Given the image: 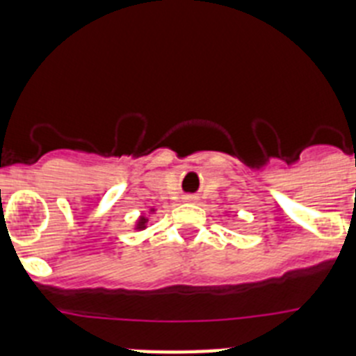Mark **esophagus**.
<instances>
[{"mask_svg": "<svg viewBox=\"0 0 356 356\" xmlns=\"http://www.w3.org/2000/svg\"><path fill=\"white\" fill-rule=\"evenodd\" d=\"M184 200H185V201H191V203H193V201H196L197 197H196V196H193V194H188V196H185Z\"/></svg>", "mask_w": 356, "mask_h": 356, "instance_id": "1", "label": "esophagus"}]
</instances>
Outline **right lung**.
<instances>
[{"label": "right lung", "mask_w": 356, "mask_h": 356, "mask_svg": "<svg viewBox=\"0 0 356 356\" xmlns=\"http://www.w3.org/2000/svg\"><path fill=\"white\" fill-rule=\"evenodd\" d=\"M146 222H147V219H146V217H140V219H139V222H137V229H144V228H146Z\"/></svg>", "instance_id": "obj_1"}]
</instances>
